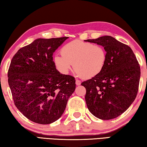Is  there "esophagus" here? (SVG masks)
Returning a JSON list of instances; mask_svg holds the SVG:
<instances>
[{"mask_svg":"<svg viewBox=\"0 0 147 147\" xmlns=\"http://www.w3.org/2000/svg\"><path fill=\"white\" fill-rule=\"evenodd\" d=\"M76 86H80L81 84V82L80 81V80H76Z\"/></svg>","mask_w":147,"mask_h":147,"instance_id":"esophagus-1","label":"esophagus"}]
</instances>
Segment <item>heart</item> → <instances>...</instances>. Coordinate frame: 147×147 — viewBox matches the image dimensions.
I'll use <instances>...</instances> for the list:
<instances>
[{
  "label": "heart",
  "instance_id": "heart-1",
  "mask_svg": "<svg viewBox=\"0 0 147 147\" xmlns=\"http://www.w3.org/2000/svg\"><path fill=\"white\" fill-rule=\"evenodd\" d=\"M61 55L56 54L53 61L61 74H68L74 67L80 77L92 78L100 74L105 67L106 53L100 45L74 40L64 45Z\"/></svg>",
  "mask_w": 147,
  "mask_h": 147
}]
</instances>
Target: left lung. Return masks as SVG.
<instances>
[{
  "label": "left lung",
  "mask_w": 147,
  "mask_h": 147,
  "mask_svg": "<svg viewBox=\"0 0 147 147\" xmlns=\"http://www.w3.org/2000/svg\"><path fill=\"white\" fill-rule=\"evenodd\" d=\"M86 41L102 46L107 56L103 71L81 84L86 89L87 106L98 119H115L135 100L140 80V67L130 47L113 37L104 36Z\"/></svg>",
  "instance_id": "1"
}]
</instances>
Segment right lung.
I'll use <instances>...</instances> for the list:
<instances>
[{
	"label": "right lung",
	"mask_w": 147,
	"mask_h": 147,
	"mask_svg": "<svg viewBox=\"0 0 147 147\" xmlns=\"http://www.w3.org/2000/svg\"><path fill=\"white\" fill-rule=\"evenodd\" d=\"M68 38L37 39L11 59L8 76L15 105L34 123L48 124L60 118L75 90V79L59 73L53 57Z\"/></svg>",
	"instance_id": "right-lung-1"
}]
</instances>
